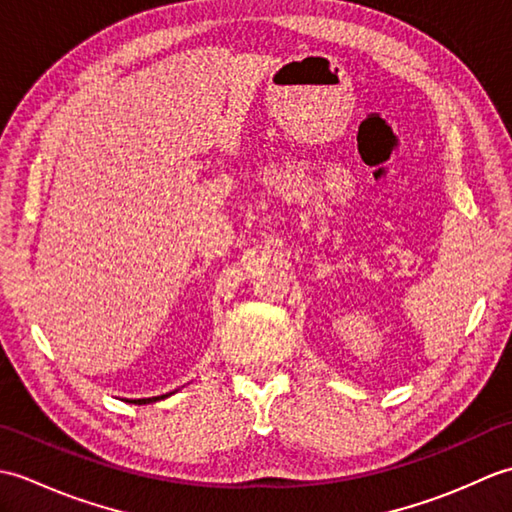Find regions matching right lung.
<instances>
[{
  "label": "right lung",
  "instance_id": "right-lung-1",
  "mask_svg": "<svg viewBox=\"0 0 512 512\" xmlns=\"http://www.w3.org/2000/svg\"><path fill=\"white\" fill-rule=\"evenodd\" d=\"M160 398H167V396H156V398H138V400H129V402H134V405H147V402H156V400H160Z\"/></svg>",
  "mask_w": 512,
  "mask_h": 512
}]
</instances>
